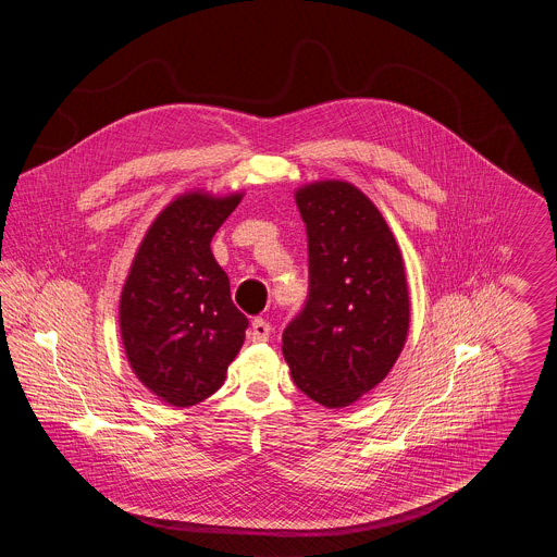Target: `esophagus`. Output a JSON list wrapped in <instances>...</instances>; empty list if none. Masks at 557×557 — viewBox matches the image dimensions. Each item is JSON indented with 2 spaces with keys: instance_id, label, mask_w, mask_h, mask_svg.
Here are the masks:
<instances>
[{
  "instance_id": "obj_1",
  "label": "esophagus",
  "mask_w": 557,
  "mask_h": 557,
  "mask_svg": "<svg viewBox=\"0 0 557 557\" xmlns=\"http://www.w3.org/2000/svg\"><path fill=\"white\" fill-rule=\"evenodd\" d=\"M269 336H271V323L263 318L252 319L250 341H252V343H267Z\"/></svg>"
}]
</instances>
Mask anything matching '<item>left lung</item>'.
Here are the masks:
<instances>
[{
    "instance_id": "8db88e82",
    "label": "left lung",
    "mask_w": 557,
    "mask_h": 557,
    "mask_svg": "<svg viewBox=\"0 0 557 557\" xmlns=\"http://www.w3.org/2000/svg\"><path fill=\"white\" fill-rule=\"evenodd\" d=\"M307 225L309 294L282 336L294 384L325 407H346L395 366L409 330L397 242L370 198L345 182L296 191Z\"/></svg>"
}]
</instances>
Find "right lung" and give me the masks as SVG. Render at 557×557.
Returning <instances> with one entry per match:
<instances>
[{"mask_svg": "<svg viewBox=\"0 0 557 557\" xmlns=\"http://www.w3.org/2000/svg\"><path fill=\"white\" fill-rule=\"evenodd\" d=\"M242 196L187 194L160 212L121 294V336L135 375L157 397L189 407L221 388L248 319L230 294L211 239Z\"/></svg>", "mask_w": 557, "mask_h": 557, "instance_id": "obj_1", "label": "right lung"}]
</instances>
